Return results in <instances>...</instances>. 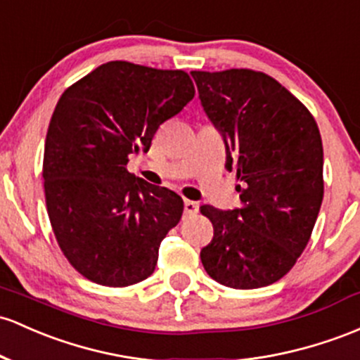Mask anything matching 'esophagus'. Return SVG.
Returning <instances> with one entry per match:
<instances>
[{
	"label": "esophagus",
	"instance_id": "34e87169",
	"mask_svg": "<svg viewBox=\"0 0 360 360\" xmlns=\"http://www.w3.org/2000/svg\"><path fill=\"white\" fill-rule=\"evenodd\" d=\"M198 210H200V205L196 203V201L184 200V212H186V215H196Z\"/></svg>",
	"mask_w": 360,
	"mask_h": 360
}]
</instances>
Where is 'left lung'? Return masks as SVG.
Listing matches in <instances>:
<instances>
[{
	"label": "left lung",
	"mask_w": 360,
	"mask_h": 360,
	"mask_svg": "<svg viewBox=\"0 0 360 360\" xmlns=\"http://www.w3.org/2000/svg\"><path fill=\"white\" fill-rule=\"evenodd\" d=\"M200 101L224 138L243 186L240 207L203 205L213 239L200 252L207 274L231 289H258L290 271L323 201V143L313 114L262 71H191Z\"/></svg>",
	"instance_id": "1"
}]
</instances>
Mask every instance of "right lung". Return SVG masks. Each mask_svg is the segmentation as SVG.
Segmentation results:
<instances>
[{"label": "right lung", "mask_w": 360, "mask_h": 360, "mask_svg": "<svg viewBox=\"0 0 360 360\" xmlns=\"http://www.w3.org/2000/svg\"><path fill=\"white\" fill-rule=\"evenodd\" d=\"M193 97L183 70L128 61L101 65L59 97L42 164L47 215L63 255L90 282L128 287L155 270L184 203L126 164Z\"/></svg>", "instance_id": "1"}]
</instances>
